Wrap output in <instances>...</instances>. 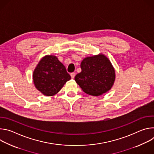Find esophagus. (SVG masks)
I'll use <instances>...</instances> for the list:
<instances>
[{
	"mask_svg": "<svg viewBox=\"0 0 154 154\" xmlns=\"http://www.w3.org/2000/svg\"><path fill=\"white\" fill-rule=\"evenodd\" d=\"M71 76L72 79H74V78L75 77V72H72V73H71Z\"/></svg>",
	"mask_w": 154,
	"mask_h": 154,
	"instance_id": "34e87169",
	"label": "esophagus"
}]
</instances>
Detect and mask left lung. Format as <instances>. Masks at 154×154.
<instances>
[{
    "label": "left lung",
    "mask_w": 154,
    "mask_h": 154,
    "mask_svg": "<svg viewBox=\"0 0 154 154\" xmlns=\"http://www.w3.org/2000/svg\"><path fill=\"white\" fill-rule=\"evenodd\" d=\"M80 67L82 71L74 79L85 93L98 96L112 88L115 80V71L106 56L100 54L85 58Z\"/></svg>",
    "instance_id": "1"
}]
</instances>
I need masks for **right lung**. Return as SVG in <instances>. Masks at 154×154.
I'll return each instance as SVG.
<instances>
[{
	"instance_id": "add662e5",
	"label": "right lung",
	"mask_w": 154,
	"mask_h": 154,
	"mask_svg": "<svg viewBox=\"0 0 154 154\" xmlns=\"http://www.w3.org/2000/svg\"><path fill=\"white\" fill-rule=\"evenodd\" d=\"M36 89L47 96L58 93L71 79L64 66L54 55H46L38 63L33 74Z\"/></svg>"
}]
</instances>
